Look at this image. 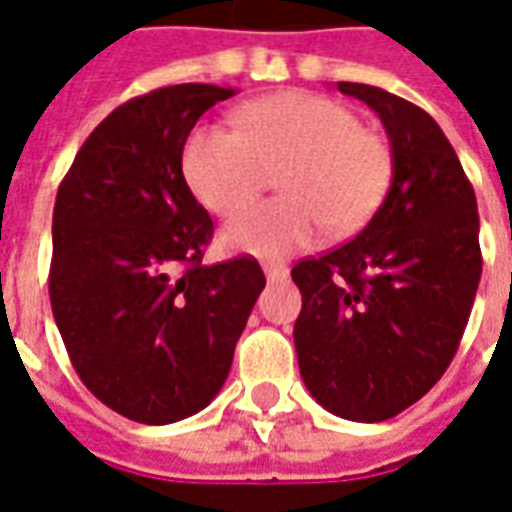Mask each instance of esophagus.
<instances>
[{
  "label": "esophagus",
  "mask_w": 512,
  "mask_h": 512,
  "mask_svg": "<svg viewBox=\"0 0 512 512\" xmlns=\"http://www.w3.org/2000/svg\"><path fill=\"white\" fill-rule=\"evenodd\" d=\"M264 275H267L270 281H283V278L289 275V270H286L283 264H264Z\"/></svg>",
  "instance_id": "1"
}]
</instances>
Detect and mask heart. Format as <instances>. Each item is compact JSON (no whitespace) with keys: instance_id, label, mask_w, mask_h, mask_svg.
Wrapping results in <instances>:
<instances>
[{"instance_id":"b5f03b06","label":"heart","mask_w":512,"mask_h":512,"mask_svg":"<svg viewBox=\"0 0 512 512\" xmlns=\"http://www.w3.org/2000/svg\"><path fill=\"white\" fill-rule=\"evenodd\" d=\"M236 130L201 125L182 149L193 196L215 215H233L281 173L284 196L234 216L223 248L281 259L308 248L322 229L352 237L382 210L395 155L352 108L313 92H275L234 111Z\"/></svg>"}]
</instances>
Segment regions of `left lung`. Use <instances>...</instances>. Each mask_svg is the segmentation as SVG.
Returning <instances> with one entry per match:
<instances>
[{
    "instance_id": "1",
    "label": "left lung",
    "mask_w": 512,
    "mask_h": 512,
    "mask_svg": "<svg viewBox=\"0 0 512 512\" xmlns=\"http://www.w3.org/2000/svg\"><path fill=\"white\" fill-rule=\"evenodd\" d=\"M374 108L395 177L354 240L294 264V346L327 412L382 423L434 387L458 352L483 272L472 182L431 114L379 87L338 81Z\"/></svg>"
}]
</instances>
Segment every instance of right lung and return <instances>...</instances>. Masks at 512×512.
<instances>
[{
    "label": "right lung",
    "mask_w": 512,
    "mask_h": 512,
    "mask_svg": "<svg viewBox=\"0 0 512 512\" xmlns=\"http://www.w3.org/2000/svg\"><path fill=\"white\" fill-rule=\"evenodd\" d=\"M231 95L174 84L122 103L57 190L48 294L59 335L89 393L136 423L210 404L267 283L253 256L201 264L212 218L182 177L190 130Z\"/></svg>",
    "instance_id": "add662e5"
}]
</instances>
